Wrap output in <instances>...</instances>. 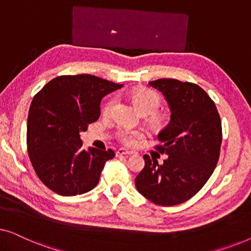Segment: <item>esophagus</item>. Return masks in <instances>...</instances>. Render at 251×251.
Segmentation results:
<instances>
[{"label": "esophagus", "mask_w": 251, "mask_h": 251, "mask_svg": "<svg viewBox=\"0 0 251 251\" xmlns=\"http://www.w3.org/2000/svg\"><path fill=\"white\" fill-rule=\"evenodd\" d=\"M133 152L132 151H126L125 149H120L116 151V156H120V155H132Z\"/></svg>", "instance_id": "1"}]
</instances>
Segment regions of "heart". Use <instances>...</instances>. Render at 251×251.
I'll return each mask as SVG.
<instances>
[{
	"mask_svg": "<svg viewBox=\"0 0 251 251\" xmlns=\"http://www.w3.org/2000/svg\"><path fill=\"white\" fill-rule=\"evenodd\" d=\"M131 99L135 102L137 108L139 109L143 114H152L155 113L159 109L161 105V97L156 92L150 89L139 88L136 89L131 92ZM115 104V99H109L104 106V114L109 115L112 112L113 106ZM154 122H161L162 118L159 115L154 114L153 116ZM143 133L140 131H136V130H129V129H121L118 131V138L121 143L125 145L131 146L137 142V139L142 138Z\"/></svg>",
	"mask_w": 251,
	"mask_h": 251,
	"instance_id": "1",
	"label": "heart"
}]
</instances>
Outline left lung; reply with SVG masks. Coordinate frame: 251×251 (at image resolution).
Segmentation results:
<instances>
[{
    "label": "left lung",
    "mask_w": 251,
    "mask_h": 251,
    "mask_svg": "<svg viewBox=\"0 0 251 251\" xmlns=\"http://www.w3.org/2000/svg\"><path fill=\"white\" fill-rule=\"evenodd\" d=\"M168 101L170 122L161 130L155 149L167 154L159 164L145 154L136 177L137 191L153 203L170 207L190 200L214 173L222 145V122L215 102L191 82L159 78L149 82Z\"/></svg>",
    "instance_id": "8db88e82"
}]
</instances>
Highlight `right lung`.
<instances>
[{"label": "right lung", "instance_id": "obj_1", "mask_svg": "<svg viewBox=\"0 0 251 251\" xmlns=\"http://www.w3.org/2000/svg\"><path fill=\"white\" fill-rule=\"evenodd\" d=\"M122 84L78 74L58 76L34 96L27 120V150L41 181L54 193L74 197L98 184L112 150L82 149L81 132L100 116V101Z\"/></svg>", "mask_w": 251, "mask_h": 251}]
</instances>
